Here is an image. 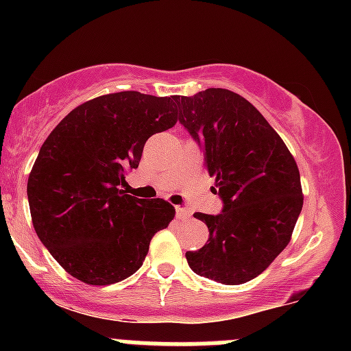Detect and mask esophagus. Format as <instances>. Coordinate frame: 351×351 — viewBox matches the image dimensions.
<instances>
[{
    "label": "esophagus",
    "instance_id": "34e87169",
    "mask_svg": "<svg viewBox=\"0 0 351 351\" xmlns=\"http://www.w3.org/2000/svg\"><path fill=\"white\" fill-rule=\"evenodd\" d=\"M176 217L178 219H190L192 217V212L185 207H176Z\"/></svg>",
    "mask_w": 351,
    "mask_h": 351
}]
</instances>
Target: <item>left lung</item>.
Listing matches in <instances>:
<instances>
[{"label":"left lung","mask_w":351,"mask_h":351,"mask_svg":"<svg viewBox=\"0 0 351 351\" xmlns=\"http://www.w3.org/2000/svg\"><path fill=\"white\" fill-rule=\"evenodd\" d=\"M178 120L204 151L224 202L219 215L197 212L208 228L190 268L224 285L253 280L285 250L302 210L297 162L282 137L246 98L224 88L176 97Z\"/></svg>","instance_id":"obj_1"}]
</instances>
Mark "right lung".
<instances>
[{"label": "right lung", "instance_id": "1", "mask_svg": "<svg viewBox=\"0 0 351 351\" xmlns=\"http://www.w3.org/2000/svg\"><path fill=\"white\" fill-rule=\"evenodd\" d=\"M175 98L139 91L101 95L71 110L38 151L27 183L38 239L69 275L110 285L136 274L175 207L120 185L146 141L176 123Z\"/></svg>", "mask_w": 351, "mask_h": 351}]
</instances>
